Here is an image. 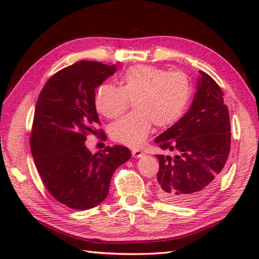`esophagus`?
<instances>
[{
	"instance_id": "esophagus-1",
	"label": "esophagus",
	"mask_w": 259,
	"mask_h": 259,
	"mask_svg": "<svg viewBox=\"0 0 259 259\" xmlns=\"http://www.w3.org/2000/svg\"><path fill=\"white\" fill-rule=\"evenodd\" d=\"M131 154H133V156L136 157V159H138V157H142L144 155V153L140 150H133L131 151Z\"/></svg>"
}]
</instances>
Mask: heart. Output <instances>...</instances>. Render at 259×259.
Here are the masks:
<instances>
[{
	"mask_svg": "<svg viewBox=\"0 0 259 259\" xmlns=\"http://www.w3.org/2000/svg\"><path fill=\"white\" fill-rule=\"evenodd\" d=\"M192 84L183 72H166L152 65L126 69L120 87L99 85L95 95L96 109L107 119L121 115L134 100L135 112L112 123L109 135L115 142L138 147L147 139L153 123L166 128L181 119L190 104Z\"/></svg>",
	"mask_w": 259,
	"mask_h": 259,
	"instance_id": "b5f03b06",
	"label": "heart"
}]
</instances>
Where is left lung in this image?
<instances>
[{
	"label": "left lung",
	"instance_id": "1",
	"mask_svg": "<svg viewBox=\"0 0 259 259\" xmlns=\"http://www.w3.org/2000/svg\"><path fill=\"white\" fill-rule=\"evenodd\" d=\"M188 112L155 144L174 156L159 154L156 194L165 202L190 205L210 194L224 170L231 148V123L223 91L200 71Z\"/></svg>",
	"mask_w": 259,
	"mask_h": 259
}]
</instances>
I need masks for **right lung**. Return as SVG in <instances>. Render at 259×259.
Here are the masks:
<instances>
[{
    "label": "right lung",
    "mask_w": 259,
    "mask_h": 259,
    "mask_svg": "<svg viewBox=\"0 0 259 259\" xmlns=\"http://www.w3.org/2000/svg\"><path fill=\"white\" fill-rule=\"evenodd\" d=\"M115 72V65L77 61L52 75L37 98L30 151L45 186L68 208L102 203L113 172L131 157L121 145L96 154L84 145L88 135L99 134L95 90Z\"/></svg>",
    "instance_id": "right-lung-1"
}]
</instances>
